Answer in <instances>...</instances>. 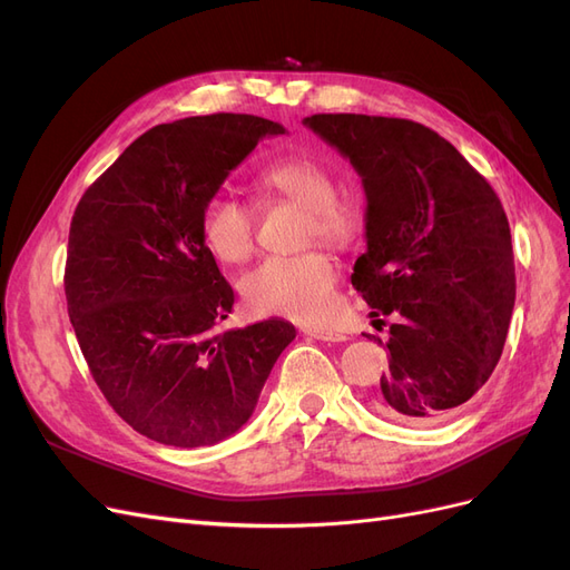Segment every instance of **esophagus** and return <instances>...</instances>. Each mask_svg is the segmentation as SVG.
Segmentation results:
<instances>
[{
	"label": "esophagus",
	"mask_w": 570,
	"mask_h": 570,
	"mask_svg": "<svg viewBox=\"0 0 570 570\" xmlns=\"http://www.w3.org/2000/svg\"><path fill=\"white\" fill-rule=\"evenodd\" d=\"M306 335L314 337V340H323V342H344V340H347V335H344V333L327 331V327H308Z\"/></svg>",
	"instance_id": "esophagus-1"
}]
</instances>
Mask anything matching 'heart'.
<instances>
[{
  "label": "heart",
  "mask_w": 570,
  "mask_h": 570,
  "mask_svg": "<svg viewBox=\"0 0 570 570\" xmlns=\"http://www.w3.org/2000/svg\"><path fill=\"white\" fill-rule=\"evenodd\" d=\"M264 185L273 195L308 212V243L347 247L361 233L358 204L337 195L335 170L314 157H289L271 164ZM202 237L220 262L239 264L256 239L254 206L235 195H214L202 209ZM337 268L323 249L295 256H266L239 278V292L252 312L295 321H321L333 312Z\"/></svg>",
  "instance_id": "b5f03b06"
}]
</instances>
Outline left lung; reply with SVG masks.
<instances>
[{
  "mask_svg": "<svg viewBox=\"0 0 570 570\" xmlns=\"http://www.w3.org/2000/svg\"><path fill=\"white\" fill-rule=\"evenodd\" d=\"M304 126L364 183L366 252L352 285L373 318L392 321L377 411L419 425L452 416L488 383L509 333L515 268L502 202L416 120L316 114Z\"/></svg>",
  "mask_w": 570,
  "mask_h": 570,
  "instance_id": "8db88e82",
  "label": "left lung"
}]
</instances>
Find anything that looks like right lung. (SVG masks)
Here are the masks:
<instances>
[{
  "label": "right lung",
  "mask_w": 570,
  "mask_h": 570,
  "mask_svg": "<svg viewBox=\"0 0 570 570\" xmlns=\"http://www.w3.org/2000/svg\"><path fill=\"white\" fill-rule=\"evenodd\" d=\"M262 116L161 124L80 197L68 233L66 302L95 383L137 433L209 446L243 428L295 325L216 333L233 287L202 237V209L266 135Z\"/></svg>",
  "instance_id": "add662e5"
}]
</instances>
